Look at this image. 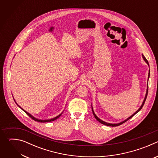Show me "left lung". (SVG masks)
<instances>
[{
	"label": "left lung",
	"mask_w": 158,
	"mask_h": 158,
	"mask_svg": "<svg viewBox=\"0 0 158 158\" xmlns=\"http://www.w3.org/2000/svg\"><path fill=\"white\" fill-rule=\"evenodd\" d=\"M142 56H143V59H144V60L146 62V64L148 65V66L149 67V62H148V61L147 60V59H146V57L144 56V55L142 54ZM149 76H150V71H149V73H148V80H149ZM148 84L147 85V89H146V95H145V97H144V100H143V103H142V104H141V106H140V107L134 112V113L133 114H132L131 116H129V118H127L126 119H125V120H124V121H121V122H120V123H106V122H105V121H102V120H101V119H99L96 115V114H95V112H94V109H93V105H91V107H92V110H93V115H94V116L95 117V118L99 122V123H101V124H104V125H106V126H112V127H114V126H119V125H121V124H123L124 123H125L126 121H127V120H129V119H131V118H132L135 114H137L138 112L142 109V107H143V106H144V102H145V101H146V98H147V96H148Z\"/></svg>",
	"instance_id": "left-lung-1"
}]
</instances>
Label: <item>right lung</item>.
<instances>
[{
  "instance_id": "add662e5",
  "label": "right lung",
  "mask_w": 158,
  "mask_h": 158,
  "mask_svg": "<svg viewBox=\"0 0 158 158\" xmlns=\"http://www.w3.org/2000/svg\"><path fill=\"white\" fill-rule=\"evenodd\" d=\"M14 101L15 102V99H14ZM15 103H16V104L22 110H24L25 112H26V113L29 116V117H31L32 119H34V121H37V122H40V123H48V122H51V121H55L56 119H57V118H59L60 116H61V114L63 113V112H61V113L60 114H59L58 116H57L56 117H54V118H51V119H37V118H35V117H34L32 115H31L30 113H29V112H27L26 110H25L24 109H22L20 106H19V105H18V104L15 102ZM64 111V110H63Z\"/></svg>"
}]
</instances>
